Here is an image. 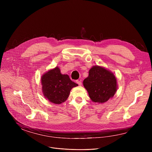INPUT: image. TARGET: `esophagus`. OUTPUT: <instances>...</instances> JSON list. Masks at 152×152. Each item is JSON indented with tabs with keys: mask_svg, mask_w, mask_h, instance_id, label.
Returning a JSON list of instances; mask_svg holds the SVG:
<instances>
[{
	"mask_svg": "<svg viewBox=\"0 0 152 152\" xmlns=\"http://www.w3.org/2000/svg\"><path fill=\"white\" fill-rule=\"evenodd\" d=\"M76 82V83H77L79 86H81V85H82V83H81V81L77 80Z\"/></svg>",
	"mask_w": 152,
	"mask_h": 152,
	"instance_id": "34e87169",
	"label": "esophagus"
}]
</instances>
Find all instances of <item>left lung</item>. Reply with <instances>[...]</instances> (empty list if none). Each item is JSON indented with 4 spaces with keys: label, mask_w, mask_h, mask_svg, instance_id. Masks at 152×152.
<instances>
[{
    "label": "left lung",
    "mask_w": 152,
    "mask_h": 152,
    "mask_svg": "<svg viewBox=\"0 0 152 152\" xmlns=\"http://www.w3.org/2000/svg\"><path fill=\"white\" fill-rule=\"evenodd\" d=\"M83 85L92 101L99 103H105L112 98L118 88L113 73L99 66H93L90 69Z\"/></svg>",
    "instance_id": "1"
}]
</instances>
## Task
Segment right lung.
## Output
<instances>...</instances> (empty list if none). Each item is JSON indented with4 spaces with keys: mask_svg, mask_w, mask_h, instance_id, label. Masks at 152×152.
Segmentation results:
<instances>
[{
    "mask_svg": "<svg viewBox=\"0 0 152 152\" xmlns=\"http://www.w3.org/2000/svg\"><path fill=\"white\" fill-rule=\"evenodd\" d=\"M41 84L45 98L55 104H60L66 101L71 89L77 86L68 75H62L58 66L42 76Z\"/></svg>",
    "mask_w": 152,
    "mask_h": 152,
    "instance_id": "right-lung-1",
    "label": "right lung"
}]
</instances>
